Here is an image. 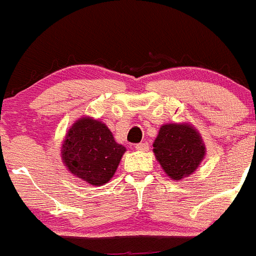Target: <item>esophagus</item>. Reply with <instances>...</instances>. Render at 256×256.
Returning a JSON list of instances; mask_svg holds the SVG:
<instances>
[{
  "label": "esophagus",
  "mask_w": 256,
  "mask_h": 256,
  "mask_svg": "<svg viewBox=\"0 0 256 256\" xmlns=\"http://www.w3.org/2000/svg\"><path fill=\"white\" fill-rule=\"evenodd\" d=\"M148 142H140V144L136 145V149H138V150H148Z\"/></svg>",
  "instance_id": "1"
}]
</instances>
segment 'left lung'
Here are the masks:
<instances>
[{
  "label": "left lung",
  "mask_w": 256,
  "mask_h": 256,
  "mask_svg": "<svg viewBox=\"0 0 256 256\" xmlns=\"http://www.w3.org/2000/svg\"><path fill=\"white\" fill-rule=\"evenodd\" d=\"M157 161L169 177L180 181L189 177L205 156V145L193 126L165 124L153 144Z\"/></svg>",
  "instance_id": "8db88e82"
}]
</instances>
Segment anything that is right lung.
I'll return each instance as SVG.
<instances>
[{"label": "right lung", "mask_w": 256, "mask_h": 256, "mask_svg": "<svg viewBox=\"0 0 256 256\" xmlns=\"http://www.w3.org/2000/svg\"><path fill=\"white\" fill-rule=\"evenodd\" d=\"M124 152L126 148L116 142L106 124L83 118L68 130L62 158L72 174L100 186L115 174Z\"/></svg>", "instance_id": "1"}]
</instances>
